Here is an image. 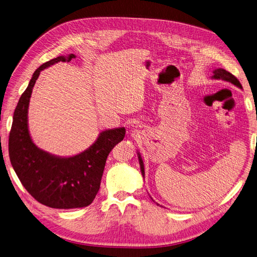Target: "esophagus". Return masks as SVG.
Segmentation results:
<instances>
[{"mask_svg": "<svg viewBox=\"0 0 257 257\" xmlns=\"http://www.w3.org/2000/svg\"><path fill=\"white\" fill-rule=\"evenodd\" d=\"M134 131H135L136 133H140V131H141V128H140V126H138V125H136L135 127H134Z\"/></svg>", "mask_w": 257, "mask_h": 257, "instance_id": "34e87169", "label": "esophagus"}]
</instances>
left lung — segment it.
<instances>
[{"instance_id":"obj_1","label":"left lung","mask_w":257,"mask_h":257,"mask_svg":"<svg viewBox=\"0 0 257 257\" xmlns=\"http://www.w3.org/2000/svg\"><path fill=\"white\" fill-rule=\"evenodd\" d=\"M213 78H215V79H224V80H226V81H229V82H231V83H233V84H235L236 87H238V88H240V89H242V87H241V84H240V82H239V80L233 75V74H231L230 72H228V71H226V70H224V69H216V70H214V72H213ZM139 158V162H140V167H141V173H142V176L144 177V166H143V162H142V159H141V157L139 156L138 157Z\"/></svg>"}]
</instances>
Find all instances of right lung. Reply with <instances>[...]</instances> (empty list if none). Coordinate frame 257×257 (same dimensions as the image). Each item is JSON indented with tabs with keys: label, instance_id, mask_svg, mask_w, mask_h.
<instances>
[{
	"label": "right lung",
	"instance_id": "1",
	"mask_svg": "<svg viewBox=\"0 0 257 257\" xmlns=\"http://www.w3.org/2000/svg\"><path fill=\"white\" fill-rule=\"evenodd\" d=\"M75 57L58 56L36 69L15 109L9 133V158L23 186L43 205L56 209H74L90 205L100 188L106 158L114 146L123 140L125 128L102 132L85 152L59 158L36 148L27 125V113L34 83L45 68Z\"/></svg>",
	"mask_w": 257,
	"mask_h": 257
}]
</instances>
